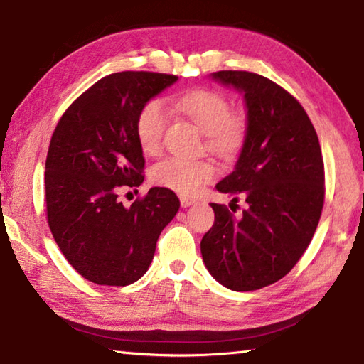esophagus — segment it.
<instances>
[{"instance_id":"obj_1","label":"esophagus","mask_w":364,"mask_h":364,"mask_svg":"<svg viewBox=\"0 0 364 364\" xmlns=\"http://www.w3.org/2000/svg\"><path fill=\"white\" fill-rule=\"evenodd\" d=\"M180 202H181V207H189V205H193V204H196V199L194 197H186V196H180Z\"/></svg>"}]
</instances>
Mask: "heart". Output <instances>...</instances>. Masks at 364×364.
I'll return each mask as SVG.
<instances>
[{"instance_id":"1","label":"heart","mask_w":364,"mask_h":364,"mask_svg":"<svg viewBox=\"0 0 364 364\" xmlns=\"http://www.w3.org/2000/svg\"><path fill=\"white\" fill-rule=\"evenodd\" d=\"M171 104L205 132V147L218 157L231 159L247 141L249 122L242 110H232L225 95L215 90H191L171 100ZM168 127V112L160 100L146 101L134 120L141 151L147 156H157L164 147ZM217 168L207 159L168 157L154 165L151 180L157 186L189 196L213 180Z\"/></svg>"}]
</instances>
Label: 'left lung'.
Instances as JSON below:
<instances>
[{
	"mask_svg": "<svg viewBox=\"0 0 364 364\" xmlns=\"http://www.w3.org/2000/svg\"><path fill=\"white\" fill-rule=\"evenodd\" d=\"M213 78L241 90L247 104V141L236 168L217 184L234 202L244 196L247 205L236 218L212 204L215 221L200 252L220 284L257 291L284 278L311 242L326 193L321 146L305 109L278 83L245 70H220Z\"/></svg>",
	"mask_w": 364,
	"mask_h": 364,
	"instance_id": "8db88e82",
	"label": "left lung"
}]
</instances>
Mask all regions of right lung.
<instances>
[{
    "instance_id": "1",
    "label": "right lung",
    "mask_w": 364,
    "mask_h": 364,
    "mask_svg": "<svg viewBox=\"0 0 364 364\" xmlns=\"http://www.w3.org/2000/svg\"><path fill=\"white\" fill-rule=\"evenodd\" d=\"M176 80L143 70L110 73L67 107L51 136L45 171L49 230L67 262L96 284L138 281L180 208L167 188L149 189L130 208L119 200L122 188L144 181L138 110Z\"/></svg>"
}]
</instances>
